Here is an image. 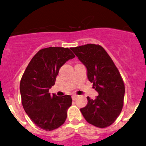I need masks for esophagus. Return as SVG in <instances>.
<instances>
[{
    "label": "esophagus",
    "instance_id": "obj_1",
    "mask_svg": "<svg viewBox=\"0 0 146 146\" xmlns=\"http://www.w3.org/2000/svg\"><path fill=\"white\" fill-rule=\"evenodd\" d=\"M77 97H78L77 95H73V96H72V99H73V100H76Z\"/></svg>",
    "mask_w": 146,
    "mask_h": 146
}]
</instances>
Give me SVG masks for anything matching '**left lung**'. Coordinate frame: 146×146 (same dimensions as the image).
Wrapping results in <instances>:
<instances>
[{
	"mask_svg": "<svg viewBox=\"0 0 146 146\" xmlns=\"http://www.w3.org/2000/svg\"><path fill=\"white\" fill-rule=\"evenodd\" d=\"M86 66L88 78L98 96L93 100L88 96V104L80 108L88 123L98 128L113 123L123 106L125 85L113 61L100 45L86 44L70 48Z\"/></svg>",
	"mask_w": 146,
	"mask_h": 146,
	"instance_id": "8db88e82",
	"label": "left lung"
}]
</instances>
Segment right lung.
<instances>
[{
  "label": "right lung",
  "instance_id": "add662e5",
  "mask_svg": "<svg viewBox=\"0 0 146 146\" xmlns=\"http://www.w3.org/2000/svg\"><path fill=\"white\" fill-rule=\"evenodd\" d=\"M75 55L68 48L49 47L33 57L20 83L21 102L30 119L41 129L53 131L63 125L71 96L50 95L60 68Z\"/></svg>",
  "mask_w": 146,
  "mask_h": 146
}]
</instances>
